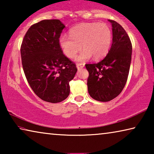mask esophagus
<instances>
[{
    "mask_svg": "<svg viewBox=\"0 0 154 154\" xmlns=\"http://www.w3.org/2000/svg\"><path fill=\"white\" fill-rule=\"evenodd\" d=\"M84 66H85V65L83 64H77V68L78 70H79V69H82V68L84 67Z\"/></svg>",
    "mask_w": 154,
    "mask_h": 154,
    "instance_id": "obj_1",
    "label": "esophagus"
}]
</instances>
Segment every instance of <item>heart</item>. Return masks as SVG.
<instances>
[{
	"label": "heart",
	"mask_w": 154,
	"mask_h": 154,
	"mask_svg": "<svg viewBox=\"0 0 154 154\" xmlns=\"http://www.w3.org/2000/svg\"><path fill=\"white\" fill-rule=\"evenodd\" d=\"M69 36L62 35L59 44L65 56L72 58L82 47L83 50L76 57L77 61L84 62L93 56L98 60L105 57L112 43V32L105 23H83L71 28Z\"/></svg>",
	"instance_id": "obj_1"
}]
</instances>
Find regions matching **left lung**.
Listing matches in <instances>:
<instances>
[{"instance_id":"1","label":"left lung","mask_w":154,"mask_h":154,"mask_svg":"<svg viewBox=\"0 0 154 154\" xmlns=\"http://www.w3.org/2000/svg\"><path fill=\"white\" fill-rule=\"evenodd\" d=\"M113 39L110 50L96 64H85L89 72L88 90L96 100L108 102L117 97L126 85L132 58V44L122 26L109 20Z\"/></svg>"}]
</instances>
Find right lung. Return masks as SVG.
I'll use <instances>...</instances> for the list:
<instances>
[{"instance_id":"right-lung-1","label":"right lung","mask_w":154,"mask_h":154,"mask_svg":"<svg viewBox=\"0 0 154 154\" xmlns=\"http://www.w3.org/2000/svg\"><path fill=\"white\" fill-rule=\"evenodd\" d=\"M65 26L59 20H45L31 26L21 46L22 66L30 88L43 100L57 103L69 95V82L77 71L65 56L59 38Z\"/></svg>"}]
</instances>
